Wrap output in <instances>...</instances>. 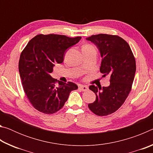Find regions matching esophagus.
<instances>
[{
	"mask_svg": "<svg viewBox=\"0 0 153 153\" xmlns=\"http://www.w3.org/2000/svg\"><path fill=\"white\" fill-rule=\"evenodd\" d=\"M79 88L82 90V91H87L88 90V87L87 86H85V85H80Z\"/></svg>",
	"mask_w": 153,
	"mask_h": 153,
	"instance_id": "34e87169",
	"label": "esophagus"
}]
</instances>
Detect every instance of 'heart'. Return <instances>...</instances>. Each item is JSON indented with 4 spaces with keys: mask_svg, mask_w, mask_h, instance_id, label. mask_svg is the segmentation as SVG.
<instances>
[{
    "mask_svg": "<svg viewBox=\"0 0 153 153\" xmlns=\"http://www.w3.org/2000/svg\"><path fill=\"white\" fill-rule=\"evenodd\" d=\"M82 48H94V47L90 45H85L84 46H83Z\"/></svg>",
    "mask_w": 153,
    "mask_h": 153,
    "instance_id": "b5f03b06",
    "label": "heart"
}]
</instances>
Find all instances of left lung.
Wrapping results in <instances>:
<instances>
[{
    "mask_svg": "<svg viewBox=\"0 0 153 153\" xmlns=\"http://www.w3.org/2000/svg\"><path fill=\"white\" fill-rule=\"evenodd\" d=\"M97 46L102 57L100 71L102 77H110L107 87L90 86L96 94V100L88 104L92 112L106 116L115 112L125 102L131 90L136 73V60L130 46L116 35L100 33L86 38Z\"/></svg>",
    "mask_w": 153,
    "mask_h": 153,
    "instance_id": "obj_1",
    "label": "left lung"
}]
</instances>
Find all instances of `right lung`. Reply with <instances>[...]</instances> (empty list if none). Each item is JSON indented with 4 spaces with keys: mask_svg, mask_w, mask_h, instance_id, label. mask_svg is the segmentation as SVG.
I'll return each mask as SVG.
<instances>
[{
    "mask_svg": "<svg viewBox=\"0 0 153 153\" xmlns=\"http://www.w3.org/2000/svg\"><path fill=\"white\" fill-rule=\"evenodd\" d=\"M64 35L38 34L33 38L20 55L19 71L24 92L36 110L45 114L57 112L63 107L72 90L78 88L73 82L54 79L50 74L55 63H61L67 48L81 39Z\"/></svg>",
    "mask_w": 153,
    "mask_h": 153,
    "instance_id": "right-lung-1",
    "label": "right lung"
}]
</instances>
